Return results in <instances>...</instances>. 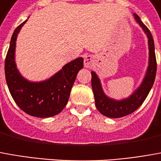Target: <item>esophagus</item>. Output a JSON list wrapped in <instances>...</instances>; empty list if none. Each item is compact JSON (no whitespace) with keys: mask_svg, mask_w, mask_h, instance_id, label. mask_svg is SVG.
<instances>
[{"mask_svg":"<svg viewBox=\"0 0 161 161\" xmlns=\"http://www.w3.org/2000/svg\"><path fill=\"white\" fill-rule=\"evenodd\" d=\"M93 57L92 56H86L84 57V67L85 68H92L93 66Z\"/></svg>","mask_w":161,"mask_h":161,"instance_id":"1","label":"esophagus"}]
</instances>
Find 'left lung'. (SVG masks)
<instances>
[{
	"label": "left lung",
	"instance_id": "left-lung-1",
	"mask_svg": "<svg viewBox=\"0 0 161 161\" xmlns=\"http://www.w3.org/2000/svg\"><path fill=\"white\" fill-rule=\"evenodd\" d=\"M136 22L142 28L144 32L147 34L148 38V48H149V62L146 76L139 87L131 96L121 100H116L108 97L104 94L101 86L98 77L94 71H92V87L95 97V104L97 109L101 114L109 118H122L129 115L143 104L147 95L153 85L157 70V63L155 57L154 42L150 30L140 20L139 15L134 14Z\"/></svg>",
	"mask_w": 161,
	"mask_h": 161
}]
</instances>
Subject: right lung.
<instances>
[{
  "mask_svg": "<svg viewBox=\"0 0 161 161\" xmlns=\"http://www.w3.org/2000/svg\"><path fill=\"white\" fill-rule=\"evenodd\" d=\"M26 22L18 26L11 37L5 60L7 84L14 102L27 114L37 118L53 117L68 103L77 73L84 67V58L78 57L69 62L47 80H27L19 72L14 60L17 36Z\"/></svg>",
  "mask_w": 161,
  "mask_h": 161,
  "instance_id": "add662e5",
  "label": "right lung"
}]
</instances>
